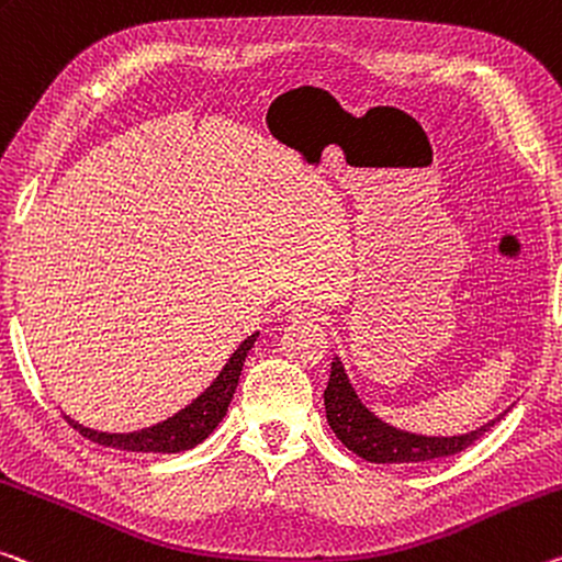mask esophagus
<instances>
[{"mask_svg":"<svg viewBox=\"0 0 562 562\" xmlns=\"http://www.w3.org/2000/svg\"><path fill=\"white\" fill-rule=\"evenodd\" d=\"M290 315L295 319H319V313L315 307H307V305H297L290 310Z\"/></svg>","mask_w":562,"mask_h":562,"instance_id":"1","label":"esophagus"}]
</instances>
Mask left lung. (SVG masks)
<instances>
[{"instance_id": "left-lung-1", "label": "left lung", "mask_w": 562, "mask_h": 562, "mask_svg": "<svg viewBox=\"0 0 562 562\" xmlns=\"http://www.w3.org/2000/svg\"><path fill=\"white\" fill-rule=\"evenodd\" d=\"M325 413L329 427H333L337 438L342 440L345 448L358 452L364 460L427 462L458 456V452L470 448L475 440L483 438L490 427L503 420L507 409L503 415H497L495 420L480 425L477 430H470L465 435H450V438L400 430V427L380 420L375 413H370L368 405H364L360 395L355 393L342 360L335 355L333 364H329V380L325 390Z\"/></svg>"}]
</instances>
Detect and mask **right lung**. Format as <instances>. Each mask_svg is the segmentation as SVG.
<instances>
[{
    "label": "right lung",
    "mask_w": 562,
    "mask_h": 562,
    "mask_svg": "<svg viewBox=\"0 0 562 562\" xmlns=\"http://www.w3.org/2000/svg\"><path fill=\"white\" fill-rule=\"evenodd\" d=\"M260 333H252L247 340L239 342L233 358L225 362V368L220 370V375L212 380V385L204 390L202 395L192 400L190 405L182 407L180 413H175L167 420L157 423L153 427H142L135 432H100L92 427L79 425L72 417L65 415V420L75 427L79 435H85L87 440L100 442L104 448L114 450H127V452H182L210 438V432L222 423V417L227 415L229 400H233L239 375H243V364L247 352L252 350V345Z\"/></svg>",
    "instance_id": "right-lung-1"
}]
</instances>
